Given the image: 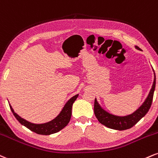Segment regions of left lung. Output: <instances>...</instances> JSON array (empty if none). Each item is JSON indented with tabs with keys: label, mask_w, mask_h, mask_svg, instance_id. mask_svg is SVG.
Returning a JSON list of instances; mask_svg holds the SVG:
<instances>
[{
	"label": "left lung",
	"mask_w": 158,
	"mask_h": 158,
	"mask_svg": "<svg viewBox=\"0 0 158 158\" xmlns=\"http://www.w3.org/2000/svg\"><path fill=\"white\" fill-rule=\"evenodd\" d=\"M135 49L141 50L137 46H135ZM153 72L155 77H154V82L151 90H150L147 98H146L145 101L132 114H128L127 116H117L114 114H110L102 108L101 105L98 103L97 99L95 98L94 105V112L98 121L101 124L104 125L105 127L112 129H115V130H126V129H129L134 127L139 120L146 115L152 106L155 84H156V77H155L154 69Z\"/></svg>",
	"instance_id": "obj_1"
}]
</instances>
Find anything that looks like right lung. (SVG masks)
<instances>
[{"instance_id":"obj_1","label":"right lung","mask_w":158,"mask_h":158,"mask_svg":"<svg viewBox=\"0 0 158 158\" xmlns=\"http://www.w3.org/2000/svg\"><path fill=\"white\" fill-rule=\"evenodd\" d=\"M77 97H78V94H76V95L70 98L64 105V108L61 110L60 114L55 119L45 123L36 124L27 121V120L22 118L21 117H20L18 114H16L10 104H9V106H10L11 111L12 112L14 116L15 117L16 119L19 121L20 124L28 128L29 130L34 131L38 135H49L60 131L66 126H67L70 119H71L72 105H73L74 102L75 101Z\"/></svg>"}]
</instances>
